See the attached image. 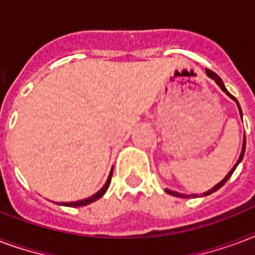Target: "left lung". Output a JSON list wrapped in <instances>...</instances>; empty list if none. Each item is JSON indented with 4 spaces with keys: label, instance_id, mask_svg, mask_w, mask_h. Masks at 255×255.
I'll return each mask as SVG.
<instances>
[{
    "label": "left lung",
    "instance_id": "left-lung-1",
    "mask_svg": "<svg viewBox=\"0 0 255 255\" xmlns=\"http://www.w3.org/2000/svg\"><path fill=\"white\" fill-rule=\"evenodd\" d=\"M206 73H208V76L210 77V78H213V80L216 81L217 84H218V86H220V88L222 89V90H224V92L226 93V94H228L229 97H230V98H233V100L236 101V102H237V106H238V109H240L241 117H242V110H241V106H240V104H238V101L236 100V97H233L232 94H230V93H229L228 90H226V88H225L224 82H222V80H221V77L218 76V74H216V73H214V72H212V70H209V69H206ZM245 146H246V138H244V146H242V151H241L240 158H238V161H237V163H236V165H234V167H233L232 170L229 171V174L226 175V177H225V178L222 179V181H221L220 183H218V185H216V186L213 187L212 190H209V191H206V193H203V195H209V194H212V193H214V191H217V190H218V189H221V187L224 186L225 183L228 182V179L230 178V177H232V174H233V173H234V170H236V167L238 166V163H240L241 161H242V158H244V154H245ZM166 193H169V194H171V195H175V197H181V198H187V195L181 194V193H177V191L166 190Z\"/></svg>",
    "mask_w": 255,
    "mask_h": 255
}]
</instances>
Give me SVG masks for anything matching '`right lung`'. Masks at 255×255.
I'll return each instance as SVG.
<instances>
[{"label":"right lung","mask_w":255,"mask_h":255,"mask_svg":"<svg viewBox=\"0 0 255 255\" xmlns=\"http://www.w3.org/2000/svg\"><path fill=\"white\" fill-rule=\"evenodd\" d=\"M112 175H113V171L110 173L109 178H108L106 183L104 185V187H102V189H101L98 193H96L94 195H92L90 198L82 199V201H77V202H64L62 205H64V206H70V208H78V206H85V205H89V203H92V202H94V201H97V199H100L102 195L105 194L106 190H108V187H109V185H110V181H112Z\"/></svg>","instance_id":"1"}]
</instances>
